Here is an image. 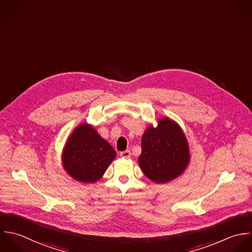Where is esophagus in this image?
Masks as SVG:
<instances>
[{
	"label": "esophagus",
	"instance_id": "esophagus-1",
	"mask_svg": "<svg viewBox=\"0 0 252 252\" xmlns=\"http://www.w3.org/2000/svg\"><path fill=\"white\" fill-rule=\"evenodd\" d=\"M120 156L123 158H129L131 156V153L129 150H126V151H122L120 153Z\"/></svg>",
	"mask_w": 252,
	"mask_h": 252
}]
</instances>
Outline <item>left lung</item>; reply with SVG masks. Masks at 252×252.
Instances as JSON below:
<instances>
[{
  "label": "left lung",
  "mask_w": 252,
  "mask_h": 252,
  "mask_svg": "<svg viewBox=\"0 0 252 252\" xmlns=\"http://www.w3.org/2000/svg\"><path fill=\"white\" fill-rule=\"evenodd\" d=\"M189 162L187 138L170 119H162L157 127L149 126L141 139L138 163L144 175L157 184L179 177Z\"/></svg>",
  "instance_id": "obj_1"
}]
</instances>
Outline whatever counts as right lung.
<instances>
[{"instance_id":"1","label":"right lung","mask_w":252,"mask_h":252,"mask_svg":"<svg viewBox=\"0 0 252 252\" xmlns=\"http://www.w3.org/2000/svg\"><path fill=\"white\" fill-rule=\"evenodd\" d=\"M116 157V151L90 126H77L68 138L63 163L66 172L81 183H95Z\"/></svg>"}]
</instances>
